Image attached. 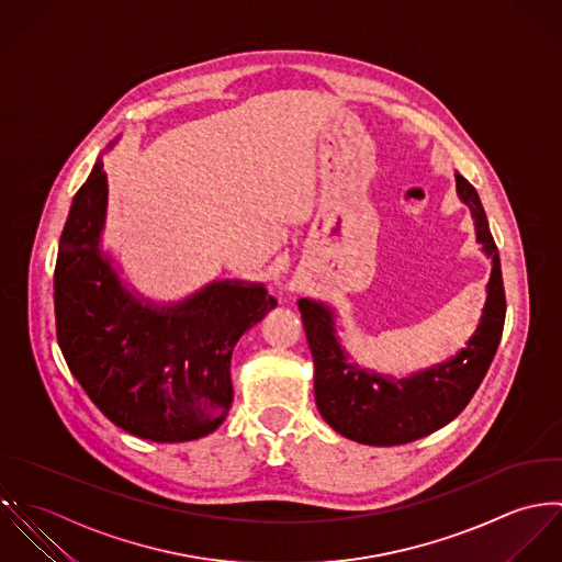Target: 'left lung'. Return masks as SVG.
Instances as JSON below:
<instances>
[{
  "instance_id": "left-lung-1",
  "label": "left lung",
  "mask_w": 562,
  "mask_h": 562,
  "mask_svg": "<svg viewBox=\"0 0 562 562\" xmlns=\"http://www.w3.org/2000/svg\"><path fill=\"white\" fill-rule=\"evenodd\" d=\"M458 195L471 209L477 240L493 258L488 300L482 324L453 360L408 380L380 378L345 362L335 338L333 315L322 304L300 300V313L315 360V400L324 419L342 437L367 446H402L417 441L462 413L484 380L497 351L506 293L497 245L475 189L456 176Z\"/></svg>"
}]
</instances>
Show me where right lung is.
Here are the masks:
<instances>
[{"label":"right lung","instance_id":"1","mask_svg":"<svg viewBox=\"0 0 562 562\" xmlns=\"http://www.w3.org/2000/svg\"><path fill=\"white\" fill-rule=\"evenodd\" d=\"M106 195L98 162L60 234L54 311L63 356L121 430L156 443L206 437L232 404L236 340L278 302L262 286L215 282L180 306H143L100 256Z\"/></svg>","mask_w":562,"mask_h":562}]
</instances>
